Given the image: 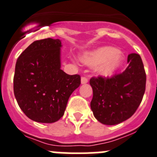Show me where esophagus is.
Wrapping results in <instances>:
<instances>
[{
	"label": "esophagus",
	"mask_w": 157,
	"mask_h": 157,
	"mask_svg": "<svg viewBox=\"0 0 157 157\" xmlns=\"http://www.w3.org/2000/svg\"><path fill=\"white\" fill-rule=\"evenodd\" d=\"M88 82V79L85 77H81V83L82 84H84V83H87Z\"/></svg>",
	"instance_id": "34e87169"
}]
</instances>
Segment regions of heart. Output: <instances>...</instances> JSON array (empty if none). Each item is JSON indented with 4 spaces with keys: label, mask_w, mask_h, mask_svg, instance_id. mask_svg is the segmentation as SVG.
<instances>
[{
    "label": "heart",
    "mask_w": 157,
    "mask_h": 157,
    "mask_svg": "<svg viewBox=\"0 0 157 157\" xmlns=\"http://www.w3.org/2000/svg\"><path fill=\"white\" fill-rule=\"evenodd\" d=\"M83 63L88 66H98L97 71L103 77H109L122 66L125 56L112 46H103L92 52H86L81 57Z\"/></svg>",
    "instance_id": "b5f03b06"
}]
</instances>
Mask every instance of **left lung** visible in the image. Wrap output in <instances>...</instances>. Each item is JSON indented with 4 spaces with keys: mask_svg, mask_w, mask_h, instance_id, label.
I'll list each match as a JSON object with an SVG mask.
<instances>
[{
    "mask_svg": "<svg viewBox=\"0 0 157 157\" xmlns=\"http://www.w3.org/2000/svg\"><path fill=\"white\" fill-rule=\"evenodd\" d=\"M125 71L111 78L92 77L90 108L94 116L104 125H114L129 118L140 106L145 90L146 76L139 54L128 56Z\"/></svg>",
    "mask_w": 157,
    "mask_h": 157,
    "instance_id": "left-lung-1",
    "label": "left lung"
}]
</instances>
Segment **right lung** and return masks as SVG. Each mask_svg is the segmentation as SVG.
Returning a JSON list of instances; mask_svg holds the SVG:
<instances>
[{"label": "right lung", "instance_id": "add662e5", "mask_svg": "<svg viewBox=\"0 0 157 157\" xmlns=\"http://www.w3.org/2000/svg\"><path fill=\"white\" fill-rule=\"evenodd\" d=\"M61 47L59 39L35 41L16 62L14 96L26 116L37 122L62 118L69 98L80 84V75H69L60 69Z\"/></svg>", "mask_w": 157, "mask_h": 157}]
</instances>
